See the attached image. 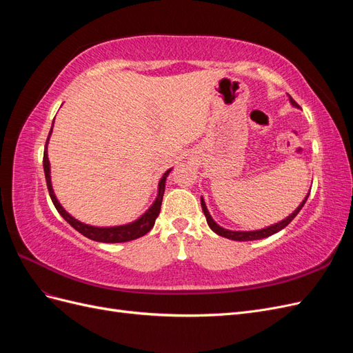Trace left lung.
Wrapping results in <instances>:
<instances>
[{
	"instance_id": "1",
	"label": "left lung",
	"mask_w": 353,
	"mask_h": 353,
	"mask_svg": "<svg viewBox=\"0 0 353 353\" xmlns=\"http://www.w3.org/2000/svg\"><path fill=\"white\" fill-rule=\"evenodd\" d=\"M288 99H290L292 105H294V108H299L297 103L290 97V95H288ZM309 193H311V190H309ZM309 193L306 194V197L303 199V201L301 203V205L297 206V209H296L293 213H290V215H288L287 218H284L283 221L276 222V223H272V225H270V227L262 228V230H254V231H231V230H227V228H222V227L218 225V223H216L215 221H213V218L210 216V213H209V210H208V208H206L205 199L200 197V203H201L203 213H205V216H206L208 225L210 227V230H212L213 232H216L218 236L230 239V240H236V241H253V240H262V239L270 237V236H272V234L279 232V231H281L283 228H285V227L288 225V223H290V222L296 218L297 213L301 212V209L303 208V205H305L307 197H309Z\"/></svg>"
}]
</instances>
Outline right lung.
<instances>
[{
  "instance_id": "1",
  "label": "right lung",
  "mask_w": 353,
  "mask_h": 353,
  "mask_svg": "<svg viewBox=\"0 0 353 353\" xmlns=\"http://www.w3.org/2000/svg\"><path fill=\"white\" fill-rule=\"evenodd\" d=\"M52 125H54V121H52ZM51 132H52V126H51L48 138H47V144H46V150H44V160H42V165H44V174H46V181H47L50 197H51L52 203H54L57 212L60 213L63 218H65V221L69 222L74 230L79 231L82 236H85L90 240H94V241H100V243H123V241H131V240H135V239H140V237L145 236V234L153 228L156 218L159 216V213H160V206H162L163 193H165L166 178L170 174L172 168L168 169L166 172L163 174V176L160 178L159 187H157V197L153 201V205L148 208L140 218L130 222V223H125V225H116V227L88 225V223H83L78 219H74L70 215V213H68L65 210V208L60 205V201L57 200V197L54 194V190H52L51 172H50V160H48V153H47V145H48V140H50Z\"/></svg>"
}]
</instances>
